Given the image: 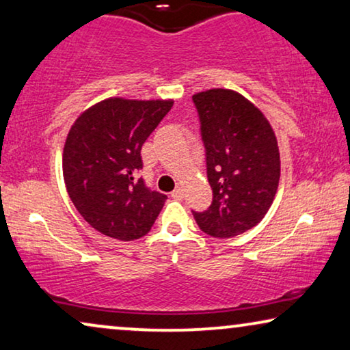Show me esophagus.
Segmentation results:
<instances>
[{"instance_id": "1", "label": "esophagus", "mask_w": 350, "mask_h": 350, "mask_svg": "<svg viewBox=\"0 0 350 350\" xmlns=\"http://www.w3.org/2000/svg\"><path fill=\"white\" fill-rule=\"evenodd\" d=\"M171 196H173L174 200H182V198H184V190H182L180 187H177L173 193H171Z\"/></svg>"}]
</instances>
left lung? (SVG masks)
Listing matches in <instances>:
<instances>
[{
    "instance_id": "8db88e82",
    "label": "left lung",
    "mask_w": 350,
    "mask_h": 350,
    "mask_svg": "<svg viewBox=\"0 0 350 350\" xmlns=\"http://www.w3.org/2000/svg\"><path fill=\"white\" fill-rule=\"evenodd\" d=\"M191 100L213 189L209 208L191 213L206 234L233 238L257 225L273 204L280 177L278 139L267 117L239 93L213 88Z\"/></svg>"
}]
</instances>
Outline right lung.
Returning <instances> with one entry per match:
<instances>
[{"instance_id":"right-lung-1","label":"right lung","mask_w":350,"mask_h":350,"mask_svg":"<svg viewBox=\"0 0 350 350\" xmlns=\"http://www.w3.org/2000/svg\"><path fill=\"white\" fill-rule=\"evenodd\" d=\"M173 101L109 98L75 122L63 150V177L76 209L93 228L120 241L139 239L168 196L137 173L141 149Z\"/></svg>"}]
</instances>
